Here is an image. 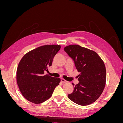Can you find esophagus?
<instances>
[{
    "instance_id": "34e87169",
    "label": "esophagus",
    "mask_w": 123,
    "mask_h": 123,
    "mask_svg": "<svg viewBox=\"0 0 123 123\" xmlns=\"http://www.w3.org/2000/svg\"><path fill=\"white\" fill-rule=\"evenodd\" d=\"M61 81H62V83H68V81H67V80H64V79H61Z\"/></svg>"
}]
</instances>
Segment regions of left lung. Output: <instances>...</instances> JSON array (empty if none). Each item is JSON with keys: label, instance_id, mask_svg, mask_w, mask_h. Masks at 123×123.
I'll return each mask as SVG.
<instances>
[{"label": "left lung", "instance_id": "8db88e82", "mask_svg": "<svg viewBox=\"0 0 123 123\" xmlns=\"http://www.w3.org/2000/svg\"><path fill=\"white\" fill-rule=\"evenodd\" d=\"M64 49L73 59L77 71L80 72L79 83L74 86L72 93L68 95V98L78 105H90L99 98L105 88V64L95 51L77 44L66 46Z\"/></svg>", "mask_w": 123, "mask_h": 123}]
</instances>
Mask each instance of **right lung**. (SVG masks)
Listing matches in <instances>:
<instances>
[{"mask_svg": "<svg viewBox=\"0 0 123 123\" xmlns=\"http://www.w3.org/2000/svg\"><path fill=\"white\" fill-rule=\"evenodd\" d=\"M60 45L39 47L26 53L21 58L16 72V80L21 93L28 101L36 104L50 98L61 79L44 74L51 66Z\"/></svg>", "mask_w": 123, "mask_h": 123, "instance_id": "right-lung-1", "label": "right lung"}]
</instances>
